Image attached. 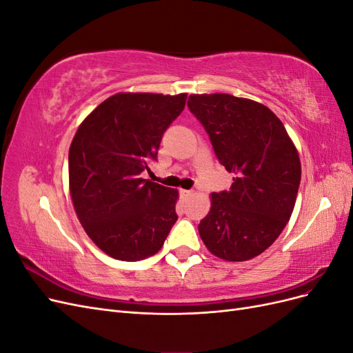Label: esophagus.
Here are the masks:
<instances>
[{"mask_svg":"<svg viewBox=\"0 0 353 353\" xmlns=\"http://www.w3.org/2000/svg\"><path fill=\"white\" fill-rule=\"evenodd\" d=\"M179 194H181V197H184V199H187L188 196H191V194H193V191H191V190H179Z\"/></svg>","mask_w":353,"mask_h":353,"instance_id":"1","label":"esophagus"}]
</instances>
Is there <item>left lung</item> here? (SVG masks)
I'll return each instance as SVG.
<instances>
[{
	"label": "left lung",
	"mask_w": 353,
	"mask_h": 353,
	"mask_svg": "<svg viewBox=\"0 0 353 353\" xmlns=\"http://www.w3.org/2000/svg\"><path fill=\"white\" fill-rule=\"evenodd\" d=\"M188 109L205 128L230 190L212 193L199 234L210 253L249 261L280 236L296 203L301 159L283 122L263 104L230 94H193Z\"/></svg>",
	"instance_id": "1"
}]
</instances>
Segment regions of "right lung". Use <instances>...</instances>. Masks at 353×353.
I'll return each instance as SVG.
<instances>
[{
  "instance_id": "add662e5",
  "label": "right lung",
  "mask_w": 353,
  "mask_h": 353,
  "mask_svg": "<svg viewBox=\"0 0 353 353\" xmlns=\"http://www.w3.org/2000/svg\"><path fill=\"white\" fill-rule=\"evenodd\" d=\"M187 94L119 92L79 125L69 150V188L88 237L109 256L135 262L157 253L178 216V190L141 172L157 160Z\"/></svg>"
}]
</instances>
